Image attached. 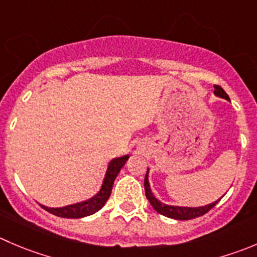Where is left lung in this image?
<instances>
[{
  "label": "left lung",
  "mask_w": 257,
  "mask_h": 257,
  "mask_svg": "<svg viewBox=\"0 0 257 257\" xmlns=\"http://www.w3.org/2000/svg\"><path fill=\"white\" fill-rule=\"evenodd\" d=\"M215 94L217 96L226 99V100H230L228 95L226 94V91L221 88L220 85H215ZM144 189H146V197L148 198L149 203L152 205V207L157 211L161 215L167 216L169 218H174V220H192V218L200 217L203 216L205 213H207L211 208L215 207L218 203V201L211 203V205L203 206V207H178V206H167L164 203L159 202L156 197L152 193L151 188H149V182H148V172L146 174V178H144Z\"/></svg>",
  "instance_id": "1"
}]
</instances>
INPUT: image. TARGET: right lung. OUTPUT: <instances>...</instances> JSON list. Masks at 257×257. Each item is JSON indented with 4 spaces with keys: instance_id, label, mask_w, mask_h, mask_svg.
Returning <instances> with one entry per match:
<instances>
[{
    "instance_id": "add662e5",
    "label": "right lung",
    "mask_w": 257,
    "mask_h": 257,
    "mask_svg": "<svg viewBox=\"0 0 257 257\" xmlns=\"http://www.w3.org/2000/svg\"><path fill=\"white\" fill-rule=\"evenodd\" d=\"M129 157L124 156L120 158H115L109 163L108 171H106L105 178H104L103 186H101L100 192L95 197L90 198V200L85 201V202L76 203V205L66 206V207H60V208H49L46 206H42V208L47 211V212L52 213V215L57 216V217L62 218H81L85 217V216L93 215L96 211L100 210L105 202L108 201L109 196L111 193V188H113V183L115 181L116 176H118L119 171L121 169V167L125 164V162L128 161Z\"/></svg>"
}]
</instances>
